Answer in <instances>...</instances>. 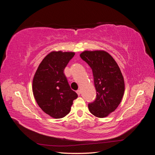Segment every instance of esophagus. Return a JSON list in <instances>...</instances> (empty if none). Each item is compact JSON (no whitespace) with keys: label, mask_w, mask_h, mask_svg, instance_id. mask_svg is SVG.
<instances>
[{"label":"esophagus","mask_w":155,"mask_h":155,"mask_svg":"<svg viewBox=\"0 0 155 155\" xmlns=\"http://www.w3.org/2000/svg\"><path fill=\"white\" fill-rule=\"evenodd\" d=\"M76 92H77V94H78V96L80 95V94H81V91H79V90H78V91H76Z\"/></svg>","instance_id":"34e87169"}]
</instances>
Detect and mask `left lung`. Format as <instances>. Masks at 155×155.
Returning <instances> with one entry per match:
<instances>
[{
	"label": "left lung",
	"mask_w": 155,
	"mask_h": 155,
	"mask_svg": "<svg viewBox=\"0 0 155 155\" xmlns=\"http://www.w3.org/2000/svg\"><path fill=\"white\" fill-rule=\"evenodd\" d=\"M81 58L92 70L96 90L95 100L88 104V109L98 118H104L114 111L122 100L124 79L113 58L105 51H84Z\"/></svg>",
	"instance_id": "left-lung-1"
}]
</instances>
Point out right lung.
I'll return each mask as SVG.
<instances>
[{
  "mask_svg": "<svg viewBox=\"0 0 155 155\" xmlns=\"http://www.w3.org/2000/svg\"><path fill=\"white\" fill-rule=\"evenodd\" d=\"M74 52L52 51L42 61L33 79V93L37 104L54 118L67 115L78 97L68 83L64 70Z\"/></svg>",
  "mask_w": 155,
  "mask_h": 155,
  "instance_id": "obj_1",
  "label": "right lung"
}]
</instances>
